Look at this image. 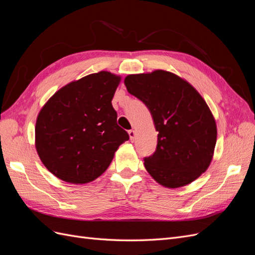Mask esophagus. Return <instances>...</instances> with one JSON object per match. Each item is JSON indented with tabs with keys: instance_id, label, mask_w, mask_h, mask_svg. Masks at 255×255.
<instances>
[{
	"instance_id": "34e87169",
	"label": "esophagus",
	"mask_w": 255,
	"mask_h": 255,
	"mask_svg": "<svg viewBox=\"0 0 255 255\" xmlns=\"http://www.w3.org/2000/svg\"><path fill=\"white\" fill-rule=\"evenodd\" d=\"M128 135H129V139H130V141H134V139H135V135H136V132L134 129H129L128 130Z\"/></svg>"
}]
</instances>
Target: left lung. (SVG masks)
Returning a JSON list of instances; mask_svg holds the SVG:
<instances>
[{"instance_id":"obj_1","label":"left lung","mask_w":255,"mask_h":255,"mask_svg":"<svg viewBox=\"0 0 255 255\" xmlns=\"http://www.w3.org/2000/svg\"><path fill=\"white\" fill-rule=\"evenodd\" d=\"M125 84L148 107L158 132L155 152L143 158L146 171L168 188L198 179L211 164L217 139L203 98L189 83L164 70L128 75Z\"/></svg>"}]
</instances>
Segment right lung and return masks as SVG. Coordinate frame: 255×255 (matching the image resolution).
Listing matches in <instances>:
<instances>
[{
	"mask_svg": "<svg viewBox=\"0 0 255 255\" xmlns=\"http://www.w3.org/2000/svg\"><path fill=\"white\" fill-rule=\"evenodd\" d=\"M120 80L107 71L89 74L59 89L42 107L36 121V149L58 179L72 184L96 180L128 140L112 105Z\"/></svg>",
	"mask_w": 255,
	"mask_h": 255,
	"instance_id": "obj_1",
	"label": "right lung"
}]
</instances>
